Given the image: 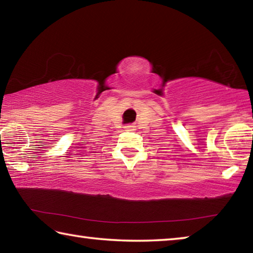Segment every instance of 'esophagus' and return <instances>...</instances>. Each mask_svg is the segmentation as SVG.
Segmentation results:
<instances>
[{"instance_id": "esophagus-1", "label": "esophagus", "mask_w": 253, "mask_h": 253, "mask_svg": "<svg viewBox=\"0 0 253 253\" xmlns=\"http://www.w3.org/2000/svg\"><path fill=\"white\" fill-rule=\"evenodd\" d=\"M132 128H134V126H131V125H127V126H125V129H126V130H131Z\"/></svg>"}]
</instances>
